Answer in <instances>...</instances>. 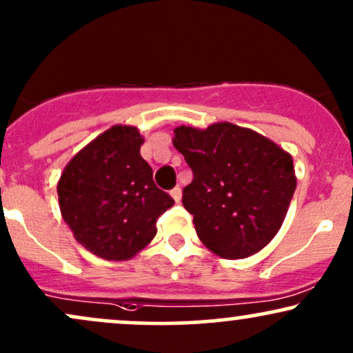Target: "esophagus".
I'll use <instances>...</instances> for the list:
<instances>
[{
	"label": "esophagus",
	"mask_w": 353,
	"mask_h": 353,
	"mask_svg": "<svg viewBox=\"0 0 353 353\" xmlns=\"http://www.w3.org/2000/svg\"><path fill=\"white\" fill-rule=\"evenodd\" d=\"M169 194H171V197L174 199V201L181 202V197H182V190H181V188H174Z\"/></svg>",
	"instance_id": "1"
}]
</instances>
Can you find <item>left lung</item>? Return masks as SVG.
Instances as JSON below:
<instances>
[{
  "instance_id": "left-lung-1",
  "label": "left lung",
  "mask_w": 353,
  "mask_h": 353,
  "mask_svg": "<svg viewBox=\"0 0 353 353\" xmlns=\"http://www.w3.org/2000/svg\"><path fill=\"white\" fill-rule=\"evenodd\" d=\"M174 148L192 169L182 205L210 252L248 258L281 228L296 190L291 154L256 131L215 123L207 130L179 126Z\"/></svg>"
}]
</instances>
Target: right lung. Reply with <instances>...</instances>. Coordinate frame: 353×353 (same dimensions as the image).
<instances>
[{"mask_svg":"<svg viewBox=\"0 0 353 353\" xmlns=\"http://www.w3.org/2000/svg\"><path fill=\"white\" fill-rule=\"evenodd\" d=\"M133 126H112L70 159L57 184L75 240L103 260H130L154 239L172 197L156 188Z\"/></svg>","mask_w":353,"mask_h":353,"instance_id":"right-lung-1","label":"right lung"}]
</instances>
